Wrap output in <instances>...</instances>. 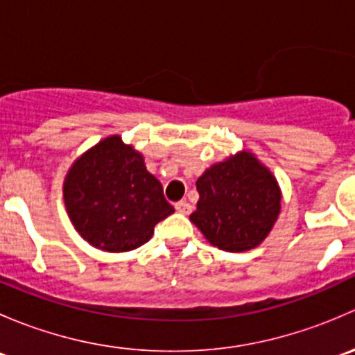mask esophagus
<instances>
[{"label":"esophagus","instance_id":"1","mask_svg":"<svg viewBox=\"0 0 355 355\" xmlns=\"http://www.w3.org/2000/svg\"><path fill=\"white\" fill-rule=\"evenodd\" d=\"M175 209L182 214H189L192 211V206L187 202V200H180V202L175 204Z\"/></svg>","mask_w":355,"mask_h":355}]
</instances>
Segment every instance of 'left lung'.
Returning <instances> with one entry per match:
<instances>
[{
  "label": "left lung",
  "instance_id": "obj_1",
  "mask_svg": "<svg viewBox=\"0 0 355 355\" xmlns=\"http://www.w3.org/2000/svg\"><path fill=\"white\" fill-rule=\"evenodd\" d=\"M191 221L211 245L245 252L263 244L282 211V189L266 164L247 149L211 164L196 182Z\"/></svg>",
  "mask_w": 355,
  "mask_h": 355
}]
</instances>
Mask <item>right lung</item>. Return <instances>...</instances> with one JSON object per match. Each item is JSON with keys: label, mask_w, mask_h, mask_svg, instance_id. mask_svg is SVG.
<instances>
[{"label": "right lung", "mask_w": 355, "mask_h": 355, "mask_svg": "<svg viewBox=\"0 0 355 355\" xmlns=\"http://www.w3.org/2000/svg\"><path fill=\"white\" fill-rule=\"evenodd\" d=\"M63 200L78 235L106 252L137 249L175 213L144 156L120 135L103 139L73 161L63 180Z\"/></svg>", "instance_id": "1"}]
</instances>
